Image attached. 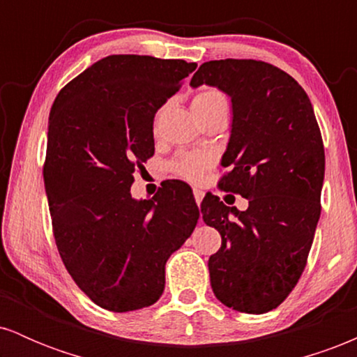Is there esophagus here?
Wrapping results in <instances>:
<instances>
[{
	"instance_id": "1",
	"label": "esophagus",
	"mask_w": 357,
	"mask_h": 357,
	"mask_svg": "<svg viewBox=\"0 0 357 357\" xmlns=\"http://www.w3.org/2000/svg\"><path fill=\"white\" fill-rule=\"evenodd\" d=\"M192 195H195V199H196V203H198V204H202L203 198H204V192H203L202 190H198V188H195V190H192Z\"/></svg>"
}]
</instances>
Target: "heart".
<instances>
[{
	"label": "heart",
	"mask_w": 357,
	"mask_h": 357,
	"mask_svg": "<svg viewBox=\"0 0 357 357\" xmlns=\"http://www.w3.org/2000/svg\"><path fill=\"white\" fill-rule=\"evenodd\" d=\"M216 104H227L225 97L221 96L218 90H203L192 97L191 107L195 109H206ZM210 165V158L203 154H183L176 158L171 162V171L181 178L190 179V181H198L202 178L203 171Z\"/></svg>",
	"instance_id": "heart-1"
}]
</instances>
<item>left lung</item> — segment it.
<instances>
[{
    "label": "left lung",
    "instance_id": "obj_1",
    "mask_svg": "<svg viewBox=\"0 0 357 357\" xmlns=\"http://www.w3.org/2000/svg\"><path fill=\"white\" fill-rule=\"evenodd\" d=\"M210 85L231 99V130L221 190L248 199L247 211L218 196L203 199L204 223L221 247L208 260L221 304L247 314L275 309L304 272L321 216L324 146L305 90L258 60L204 61L191 87Z\"/></svg>",
    "mask_w": 357,
    "mask_h": 357
}]
</instances>
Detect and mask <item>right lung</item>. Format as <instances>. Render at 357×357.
Masks as SVG:
<instances>
[{"instance_id":"1","label":"right lung","mask_w":357,"mask_h":357,"mask_svg":"<svg viewBox=\"0 0 357 357\" xmlns=\"http://www.w3.org/2000/svg\"><path fill=\"white\" fill-rule=\"evenodd\" d=\"M196 68L109 55L68 82L48 117L43 179L56 248L75 284L112 312L153 305L165 267L199 218L192 195L134 199V171L154 154V116ZM188 190L186 186H183Z\"/></svg>"}]
</instances>
